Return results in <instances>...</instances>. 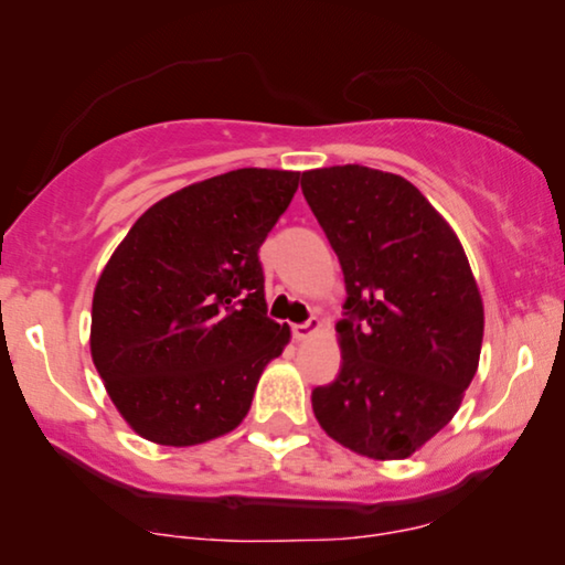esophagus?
I'll return each instance as SVG.
<instances>
[{
	"mask_svg": "<svg viewBox=\"0 0 565 565\" xmlns=\"http://www.w3.org/2000/svg\"><path fill=\"white\" fill-rule=\"evenodd\" d=\"M316 331H321V321L316 319H308L306 323H296V327H292V339H296V342H306V339H311Z\"/></svg>",
	"mask_w": 565,
	"mask_h": 565,
	"instance_id": "1",
	"label": "esophagus"
}]
</instances>
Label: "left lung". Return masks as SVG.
I'll return each mask as SVG.
<instances>
[{
	"label": "left lung",
	"instance_id": "1",
	"mask_svg": "<svg viewBox=\"0 0 565 565\" xmlns=\"http://www.w3.org/2000/svg\"><path fill=\"white\" fill-rule=\"evenodd\" d=\"M303 195L337 252L342 367L311 393L321 429L373 460H404L458 414L483 342V298L458 234L401 174L308 169Z\"/></svg>",
	"mask_w": 565,
	"mask_h": 565
}]
</instances>
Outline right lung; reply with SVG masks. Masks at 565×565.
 <instances>
[{"label": "right lung", "mask_w": 565, "mask_h": 565, "mask_svg": "<svg viewBox=\"0 0 565 565\" xmlns=\"http://www.w3.org/2000/svg\"><path fill=\"white\" fill-rule=\"evenodd\" d=\"M300 172L234 169L153 203L107 259L89 352L136 435L192 447L228 435L290 342L267 319L259 246Z\"/></svg>", "instance_id": "obj_1"}]
</instances>
